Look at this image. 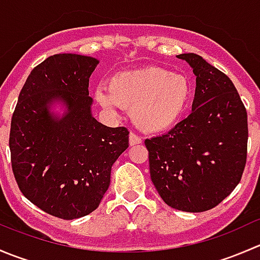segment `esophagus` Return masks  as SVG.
Returning a JSON list of instances; mask_svg holds the SVG:
<instances>
[{
  "instance_id": "obj_1",
  "label": "esophagus",
  "mask_w": 260,
  "mask_h": 260,
  "mask_svg": "<svg viewBox=\"0 0 260 260\" xmlns=\"http://www.w3.org/2000/svg\"><path fill=\"white\" fill-rule=\"evenodd\" d=\"M142 143V138L140 136L135 135V133H129V146L141 145Z\"/></svg>"
}]
</instances>
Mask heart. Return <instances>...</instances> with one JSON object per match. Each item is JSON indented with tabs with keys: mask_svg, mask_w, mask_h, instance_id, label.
I'll use <instances>...</instances> for the list:
<instances>
[{
	"mask_svg": "<svg viewBox=\"0 0 260 260\" xmlns=\"http://www.w3.org/2000/svg\"><path fill=\"white\" fill-rule=\"evenodd\" d=\"M95 98L112 113L123 107L131 108L140 129L161 133L174 128L186 113L192 99V85L185 75L146 67L115 73L109 78L108 88L96 86Z\"/></svg>",
	"mask_w": 260,
	"mask_h": 260,
	"instance_id": "b5f03b06",
	"label": "heart"
}]
</instances>
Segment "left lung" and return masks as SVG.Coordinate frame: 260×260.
<instances>
[{
  "label": "left lung",
  "instance_id": "8db88e82",
  "mask_svg": "<svg viewBox=\"0 0 260 260\" xmlns=\"http://www.w3.org/2000/svg\"><path fill=\"white\" fill-rule=\"evenodd\" d=\"M196 75L192 112L170 132L147 138L149 174L171 208L203 212L239 183L246 164L248 115L228 75L200 55L180 54Z\"/></svg>",
  "mask_w": 260,
  "mask_h": 260
}]
</instances>
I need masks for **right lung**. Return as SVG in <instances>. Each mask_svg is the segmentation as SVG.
<instances>
[{
	"mask_svg": "<svg viewBox=\"0 0 260 260\" xmlns=\"http://www.w3.org/2000/svg\"><path fill=\"white\" fill-rule=\"evenodd\" d=\"M98 60L56 54L35 67L23 84L11 119L10 151L18 188L27 200L59 219L95 210L111 183V170L128 148V129L91 115L89 78ZM62 101L61 118L49 106Z\"/></svg>",
	"mask_w": 260,
	"mask_h": 260,
	"instance_id": "1",
	"label": "right lung"
}]
</instances>
